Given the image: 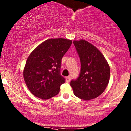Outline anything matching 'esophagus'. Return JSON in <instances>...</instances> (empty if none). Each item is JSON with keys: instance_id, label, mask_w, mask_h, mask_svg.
<instances>
[{"instance_id": "esophagus-1", "label": "esophagus", "mask_w": 131, "mask_h": 131, "mask_svg": "<svg viewBox=\"0 0 131 131\" xmlns=\"http://www.w3.org/2000/svg\"><path fill=\"white\" fill-rule=\"evenodd\" d=\"M66 82L67 83H69L70 81V80H71V77H70V76H69V77H67L66 78Z\"/></svg>"}]
</instances>
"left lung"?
I'll use <instances>...</instances> for the list:
<instances>
[{
  "mask_svg": "<svg viewBox=\"0 0 131 131\" xmlns=\"http://www.w3.org/2000/svg\"><path fill=\"white\" fill-rule=\"evenodd\" d=\"M73 43L80 58L81 70L70 86L77 97L84 100L93 99L105 91L109 83V65L102 53L91 43L84 39Z\"/></svg>",
  "mask_w": 131,
  "mask_h": 131,
  "instance_id": "left-lung-1",
  "label": "left lung"
}]
</instances>
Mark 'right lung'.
Masks as SVG:
<instances>
[{
    "label": "right lung",
    "mask_w": 131,
    "mask_h": 131,
    "mask_svg": "<svg viewBox=\"0 0 131 131\" xmlns=\"http://www.w3.org/2000/svg\"><path fill=\"white\" fill-rule=\"evenodd\" d=\"M71 43L67 39H48L30 54L23 75L26 86L36 97L46 100L58 94L66 80L60 74L61 59Z\"/></svg>",
    "instance_id": "right-lung-1"
}]
</instances>
